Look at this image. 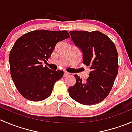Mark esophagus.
I'll return each instance as SVG.
<instances>
[{"instance_id": "esophagus-1", "label": "esophagus", "mask_w": 132, "mask_h": 132, "mask_svg": "<svg viewBox=\"0 0 132 132\" xmlns=\"http://www.w3.org/2000/svg\"><path fill=\"white\" fill-rule=\"evenodd\" d=\"M70 73H68V72H67V71H64V73H63V76L64 77H67V76H68V75H70Z\"/></svg>"}]
</instances>
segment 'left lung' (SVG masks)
Here are the masks:
<instances>
[{"instance_id":"8db88e82","label":"left lung","mask_w":132,"mask_h":132,"mask_svg":"<svg viewBox=\"0 0 132 132\" xmlns=\"http://www.w3.org/2000/svg\"><path fill=\"white\" fill-rule=\"evenodd\" d=\"M73 42L82 54L84 64L91 71L86 81L75 75L76 83L70 87V97L86 105L97 104L109 95L118 73V55L114 43L99 31L70 32Z\"/></svg>"}]
</instances>
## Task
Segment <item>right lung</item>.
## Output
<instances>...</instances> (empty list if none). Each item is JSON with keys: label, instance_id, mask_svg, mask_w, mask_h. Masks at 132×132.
Masks as SVG:
<instances>
[{"label": "right lung", "instance_id": "obj_1", "mask_svg": "<svg viewBox=\"0 0 132 132\" xmlns=\"http://www.w3.org/2000/svg\"><path fill=\"white\" fill-rule=\"evenodd\" d=\"M70 38L66 30H38L18 38L9 54L11 76L19 93L30 101L39 102L51 95L63 71L43 67L58 42Z\"/></svg>", "mask_w": 132, "mask_h": 132}]
</instances>
